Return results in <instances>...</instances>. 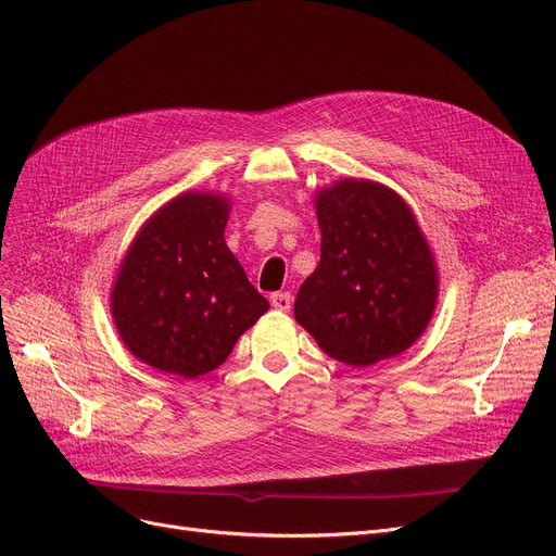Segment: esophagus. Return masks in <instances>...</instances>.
<instances>
[{
	"label": "esophagus",
	"mask_w": 556,
	"mask_h": 556,
	"mask_svg": "<svg viewBox=\"0 0 556 556\" xmlns=\"http://www.w3.org/2000/svg\"><path fill=\"white\" fill-rule=\"evenodd\" d=\"M270 304H273V308L286 313V311H290V306H293V295H290V293H273Z\"/></svg>",
	"instance_id": "esophagus-1"
}]
</instances>
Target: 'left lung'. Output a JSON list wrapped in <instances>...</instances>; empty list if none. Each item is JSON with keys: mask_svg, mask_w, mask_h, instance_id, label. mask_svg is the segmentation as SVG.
Listing matches in <instances>:
<instances>
[{"mask_svg": "<svg viewBox=\"0 0 556 556\" xmlns=\"http://www.w3.org/2000/svg\"><path fill=\"white\" fill-rule=\"evenodd\" d=\"M319 263L300 286L295 319L331 358L367 367L426 329L437 268L410 207L388 187L342 180L319 191Z\"/></svg>", "mask_w": 556, "mask_h": 556, "instance_id": "1", "label": "left lung"}]
</instances>
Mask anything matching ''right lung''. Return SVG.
<instances>
[{"label": "right lung", "mask_w": 556, "mask_h": 556, "mask_svg": "<svg viewBox=\"0 0 556 556\" xmlns=\"http://www.w3.org/2000/svg\"><path fill=\"white\" fill-rule=\"evenodd\" d=\"M229 204L185 193L141 227L112 288V317L130 352L160 371L216 369L268 311L225 243Z\"/></svg>", "instance_id": "obj_1"}]
</instances>
